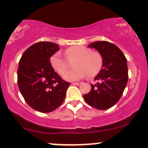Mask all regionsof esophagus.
Masks as SVG:
<instances>
[{"label":"esophagus","instance_id":"esophagus-1","mask_svg":"<svg viewBox=\"0 0 148 148\" xmlns=\"http://www.w3.org/2000/svg\"><path fill=\"white\" fill-rule=\"evenodd\" d=\"M82 84L81 82H73L72 84L73 85H77V86H78V85H80Z\"/></svg>","mask_w":148,"mask_h":148}]
</instances>
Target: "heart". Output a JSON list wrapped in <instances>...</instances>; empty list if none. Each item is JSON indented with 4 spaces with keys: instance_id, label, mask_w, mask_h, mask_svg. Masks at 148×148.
Returning <instances> with one entry per match:
<instances>
[{
    "instance_id": "b5f03b06",
    "label": "heart",
    "mask_w": 148,
    "mask_h": 148,
    "mask_svg": "<svg viewBox=\"0 0 148 148\" xmlns=\"http://www.w3.org/2000/svg\"><path fill=\"white\" fill-rule=\"evenodd\" d=\"M64 54L68 60L75 59L73 62L74 69L66 71L63 75V78L66 80H78L84 77L86 73L89 77H93L98 73L102 68L101 56L86 47H71ZM50 63L52 68L59 74L63 73L67 66L66 61L60 53L53 54L50 58Z\"/></svg>"
}]
</instances>
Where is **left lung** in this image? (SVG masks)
<instances>
[{
    "label": "left lung",
    "mask_w": 148,
    "mask_h": 148,
    "mask_svg": "<svg viewBox=\"0 0 148 148\" xmlns=\"http://www.w3.org/2000/svg\"><path fill=\"white\" fill-rule=\"evenodd\" d=\"M88 47L97 50L102 59V69L91 84V91L84 95L87 104L105 110L112 107L122 96L128 80L127 59L119 47L106 41L93 42Z\"/></svg>",
    "instance_id": "8db88e82"
}]
</instances>
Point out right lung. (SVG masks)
<instances>
[{
  "label": "right lung",
  "mask_w": 148,
  "mask_h": 148,
  "mask_svg": "<svg viewBox=\"0 0 148 148\" xmlns=\"http://www.w3.org/2000/svg\"><path fill=\"white\" fill-rule=\"evenodd\" d=\"M59 50L56 43L38 42L29 47L19 61V90L28 105L39 112H53L60 107L70 85L50 65V57Z\"/></svg>",
  "instance_id": "obj_1"
}]
</instances>
